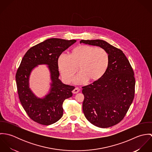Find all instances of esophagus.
<instances>
[{
	"instance_id": "esophagus-1",
	"label": "esophagus",
	"mask_w": 152,
	"mask_h": 152,
	"mask_svg": "<svg viewBox=\"0 0 152 152\" xmlns=\"http://www.w3.org/2000/svg\"><path fill=\"white\" fill-rule=\"evenodd\" d=\"M80 91V89L78 87H76L75 88V89L72 91V93L73 94H77L78 92H79Z\"/></svg>"
}]
</instances>
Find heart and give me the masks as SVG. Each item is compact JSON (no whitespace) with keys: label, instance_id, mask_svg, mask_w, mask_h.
<instances>
[{"label":"heart","instance_id":"obj_1","mask_svg":"<svg viewBox=\"0 0 152 152\" xmlns=\"http://www.w3.org/2000/svg\"><path fill=\"white\" fill-rule=\"evenodd\" d=\"M109 64L108 53L103 48L81 45L73 49L71 55L62 54L58 58V65L61 76L66 83L72 80L78 70L81 72L74 81L83 84L88 80L96 81L107 72Z\"/></svg>","mask_w":152,"mask_h":152}]
</instances>
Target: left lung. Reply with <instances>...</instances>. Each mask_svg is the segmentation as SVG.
<instances>
[{"label":"left lung","mask_w":152,"mask_h":152,"mask_svg":"<svg viewBox=\"0 0 152 152\" xmlns=\"http://www.w3.org/2000/svg\"><path fill=\"white\" fill-rule=\"evenodd\" d=\"M80 43L99 46L108 53L109 64L105 74L93 83L82 87L83 109L94 125L107 128L125 116L134 96L135 78L130 63L123 51L102 40H82Z\"/></svg>","instance_id":"8db88e82"}]
</instances>
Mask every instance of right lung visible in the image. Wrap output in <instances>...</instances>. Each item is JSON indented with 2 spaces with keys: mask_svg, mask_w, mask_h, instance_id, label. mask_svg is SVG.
<instances>
[{
  "mask_svg": "<svg viewBox=\"0 0 152 152\" xmlns=\"http://www.w3.org/2000/svg\"><path fill=\"white\" fill-rule=\"evenodd\" d=\"M76 42L49 39L31 47L22 58L16 74L19 98L26 113L38 124L50 125L60 119L64 100L72 96L75 87L65 85L58 78V60L61 53ZM41 64L48 65L52 80L50 92L43 99L37 97L32 92L28 83L32 69Z\"/></svg>",
  "mask_w": 152,
  "mask_h": 152,
  "instance_id": "right-lung-1",
  "label": "right lung"
}]
</instances>
